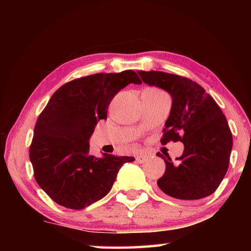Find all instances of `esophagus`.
<instances>
[{
	"label": "esophagus",
	"mask_w": 251,
	"mask_h": 251,
	"mask_svg": "<svg viewBox=\"0 0 251 251\" xmlns=\"http://www.w3.org/2000/svg\"><path fill=\"white\" fill-rule=\"evenodd\" d=\"M147 158L148 157L146 155H138L137 157H136V161L139 164H144L147 160Z\"/></svg>",
	"instance_id": "1"
}]
</instances>
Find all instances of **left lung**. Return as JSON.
Returning <instances> with one entry per match:
<instances>
[{
    "label": "left lung",
    "mask_w": 251,
    "mask_h": 251,
    "mask_svg": "<svg viewBox=\"0 0 251 251\" xmlns=\"http://www.w3.org/2000/svg\"><path fill=\"white\" fill-rule=\"evenodd\" d=\"M138 74L145 84L172 96L171 113L160 143L184 144V152L176 158L178 164L157 152L166 164L157 185L168 196L181 201L209 196L226 175L232 148V135L223 110L192 79L158 71H139Z\"/></svg>",
    "instance_id": "obj_1"
}]
</instances>
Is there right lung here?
I'll use <instances>...</instances> for the list:
<instances>
[{"label":"right lung","mask_w":251,"mask_h":251,"mask_svg":"<svg viewBox=\"0 0 251 251\" xmlns=\"http://www.w3.org/2000/svg\"><path fill=\"white\" fill-rule=\"evenodd\" d=\"M142 84L134 71L99 73L58 88L40 114L29 147L34 177L44 192L71 209H83L112 189L117 173L134 157L90 155V138L122 88Z\"/></svg>","instance_id":"obj_1"}]
</instances>
